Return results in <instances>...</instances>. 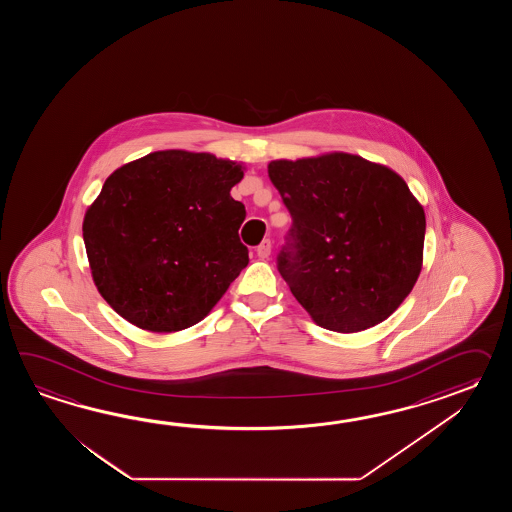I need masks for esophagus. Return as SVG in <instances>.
I'll return each instance as SVG.
<instances>
[{
  "instance_id": "34e87169",
  "label": "esophagus",
  "mask_w": 512,
  "mask_h": 512,
  "mask_svg": "<svg viewBox=\"0 0 512 512\" xmlns=\"http://www.w3.org/2000/svg\"><path fill=\"white\" fill-rule=\"evenodd\" d=\"M271 249V240H263L260 245H258L256 252H258V256H260L261 260H267V258L271 256Z\"/></svg>"
}]
</instances>
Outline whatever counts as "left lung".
Segmentation results:
<instances>
[{
	"instance_id": "obj_1",
	"label": "left lung",
	"mask_w": 512,
	"mask_h": 512,
	"mask_svg": "<svg viewBox=\"0 0 512 512\" xmlns=\"http://www.w3.org/2000/svg\"><path fill=\"white\" fill-rule=\"evenodd\" d=\"M291 212L278 271L316 326L357 333L381 324L423 269L426 218L403 177L331 152L267 166Z\"/></svg>"
}]
</instances>
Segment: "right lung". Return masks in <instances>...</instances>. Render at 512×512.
I'll list each match as a JSON object with an SVG mask.
<instances>
[{
	"label": "right lung",
	"mask_w": 512,
	"mask_h": 512,
	"mask_svg": "<svg viewBox=\"0 0 512 512\" xmlns=\"http://www.w3.org/2000/svg\"><path fill=\"white\" fill-rule=\"evenodd\" d=\"M245 166L161 150L109 175L82 223L98 293L133 326L172 333L201 322L249 263L230 190Z\"/></svg>",
	"instance_id": "add662e5"
}]
</instances>
